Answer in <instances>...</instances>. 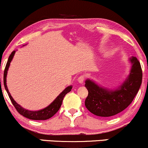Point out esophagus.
I'll return each instance as SVG.
<instances>
[{"label":"esophagus","instance_id":"obj_1","mask_svg":"<svg viewBox=\"0 0 148 148\" xmlns=\"http://www.w3.org/2000/svg\"><path fill=\"white\" fill-rule=\"evenodd\" d=\"M77 82L79 84H81V85L84 84V76H80V77L78 78Z\"/></svg>","mask_w":148,"mask_h":148}]
</instances>
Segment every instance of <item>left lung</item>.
<instances>
[{"label":"left lung","instance_id":"8db88e82","mask_svg":"<svg viewBox=\"0 0 148 148\" xmlns=\"http://www.w3.org/2000/svg\"><path fill=\"white\" fill-rule=\"evenodd\" d=\"M129 62L131 64L129 74L116 88L100 86L90 79L86 81L88 95L85 105L90 112L98 116H112L122 112L132 103L140 87L143 72L136 57H131Z\"/></svg>","mask_w":148,"mask_h":148}]
</instances>
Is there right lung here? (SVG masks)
<instances>
[{
	"mask_svg": "<svg viewBox=\"0 0 148 148\" xmlns=\"http://www.w3.org/2000/svg\"><path fill=\"white\" fill-rule=\"evenodd\" d=\"M15 50L12 51V53L10 54V56H9L8 58V60L7 64H6L5 68L4 71V75H3V84H4L5 88L6 91H7L8 95H9V98L10 99L11 102H12V105H14V107L15 108L17 111L21 115L24 116V117L28 118L29 119H33V120H46L51 118L53 115H55L58 112V110L60 108L62 103V100L64 99V97L65 96L66 93H68L69 92L71 91V88H72V86H69L66 87L62 92L58 95L57 98L53 100V102H52L51 103L48 105L46 108L42 109V110H37V111H31V110H26L24 108H22L21 105H19L18 103H17L15 102V100H14L13 98L12 97V95L10 93L9 90H8V86H7V83H6V77H7V74L8 69H9L10 64L11 61L12 60V58L14 56V53H15Z\"/></svg>",
	"mask_w": 148,
	"mask_h": 148,
	"instance_id": "add662e5",
	"label": "right lung"
}]
</instances>
